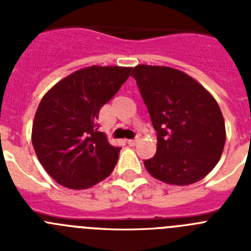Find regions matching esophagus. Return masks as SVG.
<instances>
[{
    "instance_id": "1",
    "label": "esophagus",
    "mask_w": 251,
    "mask_h": 251,
    "mask_svg": "<svg viewBox=\"0 0 251 251\" xmlns=\"http://www.w3.org/2000/svg\"><path fill=\"white\" fill-rule=\"evenodd\" d=\"M138 141L139 139L138 138H134V139H129V141H128V145L129 146H136L137 143H138Z\"/></svg>"
}]
</instances>
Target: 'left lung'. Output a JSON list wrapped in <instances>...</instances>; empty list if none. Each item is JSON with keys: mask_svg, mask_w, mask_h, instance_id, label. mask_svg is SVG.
Instances as JSON below:
<instances>
[{"mask_svg": "<svg viewBox=\"0 0 251 251\" xmlns=\"http://www.w3.org/2000/svg\"><path fill=\"white\" fill-rule=\"evenodd\" d=\"M137 80L157 132V152L146 170L168 185L187 186L207 176L226 141L220 106L186 73L170 66L137 65Z\"/></svg>", "mask_w": 251, "mask_h": 251, "instance_id": "1", "label": "left lung"}]
</instances>
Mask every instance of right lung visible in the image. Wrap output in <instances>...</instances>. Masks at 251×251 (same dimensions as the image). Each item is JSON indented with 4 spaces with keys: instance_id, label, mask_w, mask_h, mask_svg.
<instances>
[{
    "instance_id": "right-lung-1",
    "label": "right lung",
    "mask_w": 251,
    "mask_h": 251,
    "mask_svg": "<svg viewBox=\"0 0 251 251\" xmlns=\"http://www.w3.org/2000/svg\"><path fill=\"white\" fill-rule=\"evenodd\" d=\"M130 70L126 66L83 68L61 79L43 97L31 141L40 163L59 185L85 190L113 172L121 148L98 132L97 119Z\"/></svg>"
}]
</instances>
